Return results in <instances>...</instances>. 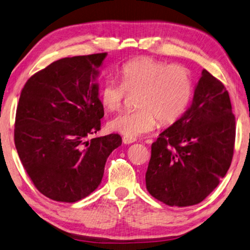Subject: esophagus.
Returning a JSON list of instances; mask_svg holds the SVG:
<instances>
[{
  "mask_svg": "<svg viewBox=\"0 0 250 250\" xmlns=\"http://www.w3.org/2000/svg\"><path fill=\"white\" fill-rule=\"evenodd\" d=\"M122 142H124L125 144H131V143L135 142V140H131V139H128V138L124 137V138H122Z\"/></svg>",
  "mask_w": 250,
  "mask_h": 250,
  "instance_id": "esophagus-1",
  "label": "esophagus"
}]
</instances>
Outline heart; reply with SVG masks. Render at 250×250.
Returning <instances> with one entry per match:
<instances>
[{
  "label": "heart",
  "mask_w": 250,
  "mask_h": 250,
  "mask_svg": "<svg viewBox=\"0 0 250 250\" xmlns=\"http://www.w3.org/2000/svg\"><path fill=\"white\" fill-rule=\"evenodd\" d=\"M120 82L108 78L99 89V102L108 111L122 107L126 92L139 94L140 109L125 111L109 122L110 130L135 140L151 132L157 125H170L180 119L189 107L193 94L190 72L180 64L138 58L122 65Z\"/></svg>",
  "instance_id": "heart-1"
}]
</instances>
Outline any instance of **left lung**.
Returning a JSON list of instances; mask_svg holds the SVG:
<instances>
[{
    "label": "left lung",
    "mask_w": 250,
    "mask_h": 250,
    "mask_svg": "<svg viewBox=\"0 0 250 250\" xmlns=\"http://www.w3.org/2000/svg\"><path fill=\"white\" fill-rule=\"evenodd\" d=\"M235 131L229 92L203 70L191 105L152 144L145 174L149 194L170 207L203 201L229 168Z\"/></svg>",
    "instance_id": "left-lung-1"
}]
</instances>
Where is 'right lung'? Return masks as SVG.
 Returning <instances> with one entry per match:
<instances>
[{"label": "right lung", "mask_w": 250, "mask_h": 250, "mask_svg": "<svg viewBox=\"0 0 250 250\" xmlns=\"http://www.w3.org/2000/svg\"><path fill=\"white\" fill-rule=\"evenodd\" d=\"M107 53L63 58L26 82L18 102L14 140L35 187L59 202H76L102 183L119 134L87 140L101 130L99 75Z\"/></svg>", "instance_id": "right-lung-1"}]
</instances>
